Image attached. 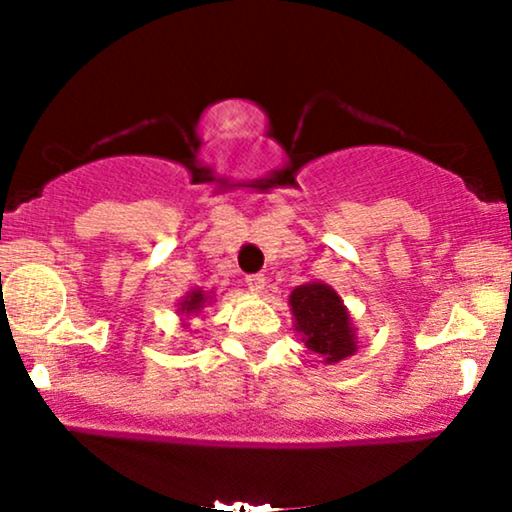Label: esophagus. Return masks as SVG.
<instances>
[{
	"mask_svg": "<svg viewBox=\"0 0 512 512\" xmlns=\"http://www.w3.org/2000/svg\"><path fill=\"white\" fill-rule=\"evenodd\" d=\"M249 286L251 293H263L265 291V277L263 275H249L247 279H244Z\"/></svg>",
	"mask_w": 512,
	"mask_h": 512,
	"instance_id": "obj_1",
	"label": "esophagus"
}]
</instances>
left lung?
Instances as JSON below:
<instances>
[{
    "instance_id": "obj_1",
    "label": "left lung",
    "mask_w": 512,
    "mask_h": 512,
    "mask_svg": "<svg viewBox=\"0 0 512 512\" xmlns=\"http://www.w3.org/2000/svg\"><path fill=\"white\" fill-rule=\"evenodd\" d=\"M289 305L296 319L293 326L303 335L305 347L321 356L324 363H338L359 349L352 317L328 284L310 282L298 286L291 291Z\"/></svg>"
}]
</instances>
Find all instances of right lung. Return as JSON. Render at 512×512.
<instances>
[{"label":"right lung","mask_w":512,"mask_h":512,"mask_svg":"<svg viewBox=\"0 0 512 512\" xmlns=\"http://www.w3.org/2000/svg\"><path fill=\"white\" fill-rule=\"evenodd\" d=\"M209 303H212L209 293H205L202 289H193V291L186 293L184 300H181L177 312L179 314H186V317H198V314L205 310V305H209Z\"/></svg>","instance_id":"add662e5"}]
</instances>
